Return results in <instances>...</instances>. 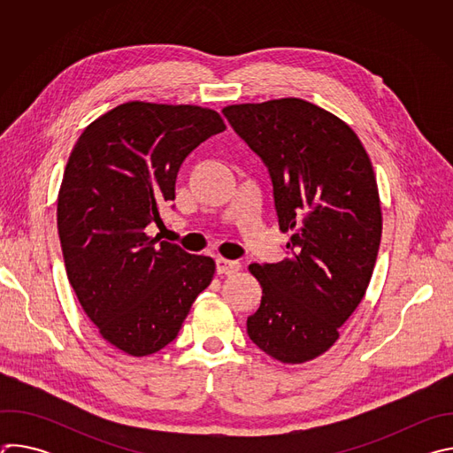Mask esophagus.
Listing matches in <instances>:
<instances>
[{
  "label": "esophagus",
  "instance_id": "1",
  "mask_svg": "<svg viewBox=\"0 0 453 453\" xmlns=\"http://www.w3.org/2000/svg\"><path fill=\"white\" fill-rule=\"evenodd\" d=\"M217 273L219 274H234L240 269V264L234 260H224V257H217Z\"/></svg>",
  "mask_w": 453,
  "mask_h": 453
}]
</instances>
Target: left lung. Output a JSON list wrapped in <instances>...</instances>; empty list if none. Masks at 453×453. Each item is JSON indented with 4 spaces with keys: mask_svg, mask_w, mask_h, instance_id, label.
<instances>
[{
    "mask_svg": "<svg viewBox=\"0 0 453 453\" xmlns=\"http://www.w3.org/2000/svg\"><path fill=\"white\" fill-rule=\"evenodd\" d=\"M233 131L264 161L288 256L249 265L264 288L249 339L283 364L325 353L362 301L381 238L378 186L351 128L306 100L229 105Z\"/></svg>",
    "mask_w": 453,
    "mask_h": 453,
    "instance_id": "1",
    "label": "left lung"
}]
</instances>
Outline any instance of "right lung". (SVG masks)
I'll list each match as a JSON object with an SVG mask.
<instances>
[{"instance_id":"right-lung-1","label":"right lung","mask_w":453,"mask_h":453,"mask_svg":"<svg viewBox=\"0 0 453 453\" xmlns=\"http://www.w3.org/2000/svg\"><path fill=\"white\" fill-rule=\"evenodd\" d=\"M224 119L197 105L127 102L79 138L58 201L57 227L68 280L100 335L133 357L170 344L215 262L147 236L175 199L182 161Z\"/></svg>"}]
</instances>
